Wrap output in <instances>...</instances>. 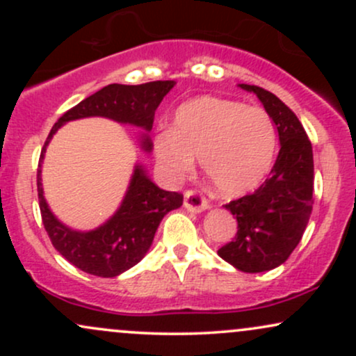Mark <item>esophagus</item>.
Wrapping results in <instances>:
<instances>
[{
    "label": "esophagus",
    "mask_w": 356,
    "mask_h": 356,
    "mask_svg": "<svg viewBox=\"0 0 356 356\" xmlns=\"http://www.w3.org/2000/svg\"><path fill=\"white\" fill-rule=\"evenodd\" d=\"M184 207L189 212L199 214V212L206 211L207 207H209V204H207L206 199H204L197 191H187L186 194H184Z\"/></svg>",
    "instance_id": "1"
}]
</instances>
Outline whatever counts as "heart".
I'll return each instance as SVG.
<instances>
[{
  "instance_id": "heart-1",
  "label": "heart",
  "mask_w": 356,
  "mask_h": 356,
  "mask_svg": "<svg viewBox=\"0 0 356 356\" xmlns=\"http://www.w3.org/2000/svg\"><path fill=\"white\" fill-rule=\"evenodd\" d=\"M277 145L276 125L264 108L239 100L197 97L175 110L172 129L154 138L161 174L179 181L199 165L224 197H239L264 181Z\"/></svg>"
}]
</instances>
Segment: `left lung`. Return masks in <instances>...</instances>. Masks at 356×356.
Listing matches in <instances>:
<instances>
[{
    "instance_id": "obj_1",
    "label": "left lung",
    "mask_w": 356,
    "mask_h": 356,
    "mask_svg": "<svg viewBox=\"0 0 356 356\" xmlns=\"http://www.w3.org/2000/svg\"><path fill=\"white\" fill-rule=\"evenodd\" d=\"M259 99L275 122L280 154L269 177L252 194L226 204L238 219L236 238L218 254L244 273L275 269L295 251L313 211V149L303 125L275 93L239 83Z\"/></svg>"
}]
</instances>
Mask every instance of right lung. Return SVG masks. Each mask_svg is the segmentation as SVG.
<instances>
[{
  "mask_svg": "<svg viewBox=\"0 0 356 356\" xmlns=\"http://www.w3.org/2000/svg\"><path fill=\"white\" fill-rule=\"evenodd\" d=\"M174 85V80L149 81L142 85H107L65 112L53 125L44 142L36 175L43 226L56 251L73 266L88 275L115 277L136 266L152 246L161 220L167 212L179 209L184 197L179 192H169L155 186L144 165L136 164L124 199L112 218L92 231L72 229L56 219L43 195L42 162L47 147L60 127L67 122L104 117L118 124L140 127L138 145L144 152L150 154L154 144L149 132L152 130L155 110Z\"/></svg>",
  "mask_w": 356,
  "mask_h": 356,
  "instance_id": "obj_1",
  "label": "right lung"
}]
</instances>
